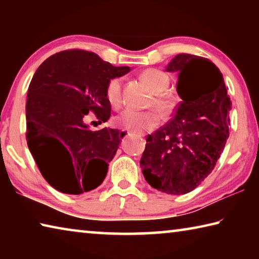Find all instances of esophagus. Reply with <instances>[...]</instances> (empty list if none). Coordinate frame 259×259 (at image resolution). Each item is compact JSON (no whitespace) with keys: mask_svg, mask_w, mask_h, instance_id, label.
Segmentation results:
<instances>
[{"mask_svg":"<svg viewBox=\"0 0 259 259\" xmlns=\"http://www.w3.org/2000/svg\"><path fill=\"white\" fill-rule=\"evenodd\" d=\"M125 135H130V133H125ZM140 137H142V136H140Z\"/></svg>","mask_w":259,"mask_h":259,"instance_id":"34e87169","label":"esophagus"}]
</instances>
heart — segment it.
<instances>
[{
  "label": "heart",
  "mask_w": 259,
  "mask_h": 259,
  "mask_svg": "<svg viewBox=\"0 0 259 259\" xmlns=\"http://www.w3.org/2000/svg\"><path fill=\"white\" fill-rule=\"evenodd\" d=\"M140 78L145 82V84L150 88L153 98L150 100L148 107H155L157 111L163 115H168L175 108L174 99L168 94L163 91L169 85V78L163 72L155 68H147L140 73ZM122 78L113 77L108 81L105 96L108 104L113 108H119L122 103ZM160 122V116L155 109L138 112L134 109H125L120 113L115 119L114 123L120 129L131 131L135 134H143L145 131H150L155 128Z\"/></svg>",
  "instance_id": "b5f03b06"
}]
</instances>
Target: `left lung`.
Returning <instances> with one entry per match:
<instances>
[{
	"mask_svg": "<svg viewBox=\"0 0 259 259\" xmlns=\"http://www.w3.org/2000/svg\"><path fill=\"white\" fill-rule=\"evenodd\" d=\"M168 72L178 73L182 102L174 117L146 138L140 166L146 182L166 194H186L212 171L230 136L232 103L223 74L203 57L179 54Z\"/></svg>",
	"mask_w": 259,
	"mask_h": 259,
	"instance_id": "8db88e82",
	"label": "left lung"
}]
</instances>
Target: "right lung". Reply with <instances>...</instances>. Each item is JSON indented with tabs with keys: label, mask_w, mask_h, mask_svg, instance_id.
Listing matches in <instances>:
<instances>
[{
	"label": "right lung",
	"mask_w": 259,
	"mask_h": 259,
	"mask_svg": "<svg viewBox=\"0 0 259 259\" xmlns=\"http://www.w3.org/2000/svg\"><path fill=\"white\" fill-rule=\"evenodd\" d=\"M129 71L81 49L52 55L36 69L26 103V139L43 178L57 191L82 194L106 177L124 134L91 131L83 120L88 113L99 123L109 119L105 89Z\"/></svg>",
	"instance_id": "add662e5"
}]
</instances>
